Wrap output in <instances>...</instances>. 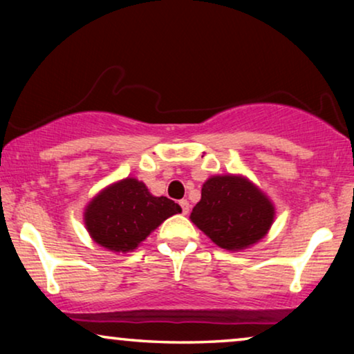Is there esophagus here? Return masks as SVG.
Listing matches in <instances>:
<instances>
[{
    "label": "esophagus",
    "instance_id": "esophagus-1",
    "mask_svg": "<svg viewBox=\"0 0 354 354\" xmlns=\"http://www.w3.org/2000/svg\"><path fill=\"white\" fill-rule=\"evenodd\" d=\"M178 205H180L183 214H188V211H190V203H188L187 200H180L178 201Z\"/></svg>",
    "mask_w": 354,
    "mask_h": 354
}]
</instances>
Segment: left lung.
<instances>
[{
	"label": "left lung",
	"instance_id": "left-lung-1",
	"mask_svg": "<svg viewBox=\"0 0 354 354\" xmlns=\"http://www.w3.org/2000/svg\"><path fill=\"white\" fill-rule=\"evenodd\" d=\"M275 209L254 183L241 176H212L203 183L201 200L190 219L217 246L245 250L264 239Z\"/></svg>",
	"mask_w": 354,
	"mask_h": 354
}]
</instances>
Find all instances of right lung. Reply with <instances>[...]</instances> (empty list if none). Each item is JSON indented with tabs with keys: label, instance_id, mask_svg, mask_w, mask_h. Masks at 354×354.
I'll use <instances>...</instances> for the list:
<instances>
[{
	"label": "right lung",
	"instance_id": "add662e5",
	"mask_svg": "<svg viewBox=\"0 0 354 354\" xmlns=\"http://www.w3.org/2000/svg\"><path fill=\"white\" fill-rule=\"evenodd\" d=\"M182 207L153 196L143 182L127 177L101 190L85 207V227L93 241L114 253L133 251L167 217Z\"/></svg>",
	"mask_w": 354,
	"mask_h": 354
}]
</instances>
